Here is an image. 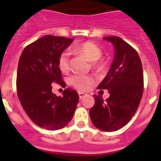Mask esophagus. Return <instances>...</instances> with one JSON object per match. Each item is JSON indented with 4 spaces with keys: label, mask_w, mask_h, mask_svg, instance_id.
<instances>
[{
    "label": "esophagus",
    "mask_w": 161,
    "mask_h": 161,
    "mask_svg": "<svg viewBox=\"0 0 161 161\" xmlns=\"http://www.w3.org/2000/svg\"><path fill=\"white\" fill-rule=\"evenodd\" d=\"M86 96H87L86 93H85V92H79V99L80 100H82L83 97H85Z\"/></svg>",
    "instance_id": "esophagus-1"
}]
</instances>
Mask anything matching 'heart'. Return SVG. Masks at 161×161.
<instances>
[{
	"mask_svg": "<svg viewBox=\"0 0 161 161\" xmlns=\"http://www.w3.org/2000/svg\"><path fill=\"white\" fill-rule=\"evenodd\" d=\"M78 53L83 55L90 61H96L100 58L102 51L100 47L94 43L86 42L79 45L74 48ZM58 67L60 70L65 72L69 69V53L67 51H63L58 58ZM69 82L78 90L86 91L92 86L94 83V79L91 75H85L82 74H75L69 79Z\"/></svg>",
	"mask_w": 161,
	"mask_h": 161,
	"instance_id": "obj_1",
	"label": "heart"
}]
</instances>
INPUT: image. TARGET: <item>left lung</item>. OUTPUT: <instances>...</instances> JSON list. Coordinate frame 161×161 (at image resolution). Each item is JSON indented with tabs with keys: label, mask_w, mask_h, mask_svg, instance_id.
<instances>
[{
	"label": "left lung",
	"mask_w": 161,
	"mask_h": 161,
	"mask_svg": "<svg viewBox=\"0 0 161 161\" xmlns=\"http://www.w3.org/2000/svg\"><path fill=\"white\" fill-rule=\"evenodd\" d=\"M114 47V58L109 71L97 86L108 90L110 97L93 95L95 104L90 110L92 123L104 131H114L131 119L143 92V72L136 50L118 36L103 37Z\"/></svg>",
	"instance_id": "1"
}]
</instances>
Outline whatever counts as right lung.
<instances>
[{"label": "right lung", "mask_w": 161, "mask_h": 161, "mask_svg": "<svg viewBox=\"0 0 161 161\" xmlns=\"http://www.w3.org/2000/svg\"><path fill=\"white\" fill-rule=\"evenodd\" d=\"M73 39L47 35L22 51L17 71V92L29 118L40 128L58 130L72 119L79 102L76 91L66 89L63 97L52 92V83L65 87L58 67L60 54Z\"/></svg>", "instance_id": "obj_1"}]
</instances>
